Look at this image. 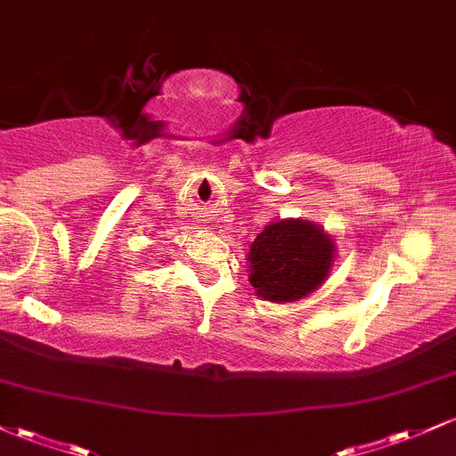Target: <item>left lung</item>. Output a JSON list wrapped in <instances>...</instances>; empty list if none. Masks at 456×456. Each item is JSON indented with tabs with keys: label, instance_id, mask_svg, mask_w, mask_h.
I'll return each instance as SVG.
<instances>
[{
	"label": "left lung",
	"instance_id": "8db88e82",
	"mask_svg": "<svg viewBox=\"0 0 456 456\" xmlns=\"http://www.w3.org/2000/svg\"><path fill=\"white\" fill-rule=\"evenodd\" d=\"M338 257L324 227L301 218H277L248 247V281L270 303H297L329 279Z\"/></svg>",
	"mask_w": 456,
	"mask_h": 456
}]
</instances>
